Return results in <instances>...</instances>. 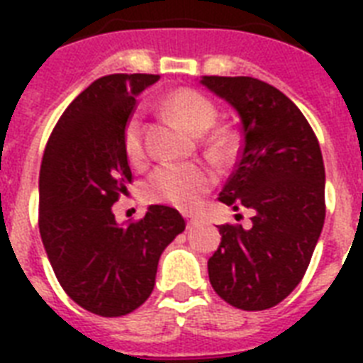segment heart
Segmentation results:
<instances>
[{
	"instance_id": "obj_1",
	"label": "heart",
	"mask_w": 363,
	"mask_h": 363,
	"mask_svg": "<svg viewBox=\"0 0 363 363\" xmlns=\"http://www.w3.org/2000/svg\"><path fill=\"white\" fill-rule=\"evenodd\" d=\"M154 188L164 199L171 203L182 205L198 198L199 184L190 171L179 167H165L154 177Z\"/></svg>"
}]
</instances>
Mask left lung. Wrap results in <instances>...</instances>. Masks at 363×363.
I'll use <instances>...</instances> for the list:
<instances>
[{
	"instance_id": "8db88e82",
	"label": "left lung",
	"mask_w": 363,
	"mask_h": 363,
	"mask_svg": "<svg viewBox=\"0 0 363 363\" xmlns=\"http://www.w3.org/2000/svg\"><path fill=\"white\" fill-rule=\"evenodd\" d=\"M116 73L94 81L65 109L43 154L39 232L56 279L77 305L122 316L152 294L160 256L184 232L173 207L115 215L131 169L125 125L137 98L158 79Z\"/></svg>"
}]
</instances>
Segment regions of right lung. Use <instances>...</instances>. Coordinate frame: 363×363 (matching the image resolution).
Returning <instances> with one entry per match:
<instances>
[{"mask_svg":"<svg viewBox=\"0 0 363 363\" xmlns=\"http://www.w3.org/2000/svg\"><path fill=\"white\" fill-rule=\"evenodd\" d=\"M235 109L241 148L220 201L239 211L207 262L211 286L242 311L275 307L298 286L324 226V162L301 111L252 77H201Z\"/></svg>","mask_w":363,"mask_h":363,"instance_id":"right-lung-1","label":"right lung"}]
</instances>
